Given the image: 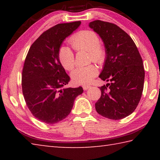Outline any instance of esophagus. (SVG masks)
I'll use <instances>...</instances> for the list:
<instances>
[{"label":"esophagus","instance_id":"esophagus-1","mask_svg":"<svg viewBox=\"0 0 160 160\" xmlns=\"http://www.w3.org/2000/svg\"><path fill=\"white\" fill-rule=\"evenodd\" d=\"M90 85H84L83 86H82V88H83V90H88L89 88H90Z\"/></svg>","mask_w":160,"mask_h":160}]
</instances>
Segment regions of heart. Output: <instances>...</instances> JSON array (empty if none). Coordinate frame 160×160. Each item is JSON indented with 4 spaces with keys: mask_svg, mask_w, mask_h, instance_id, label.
<instances>
[{
    "mask_svg": "<svg viewBox=\"0 0 160 160\" xmlns=\"http://www.w3.org/2000/svg\"><path fill=\"white\" fill-rule=\"evenodd\" d=\"M69 44L75 51H88L89 60L98 64L104 62L107 51L99 44L100 39L97 33L91 30H82L77 32L70 37ZM58 58L65 69L71 70L75 66L74 53L70 48L62 47L58 51ZM98 73V69L94 65L78 67L72 70L71 78L77 84L90 82Z\"/></svg>",
    "mask_w": 160,
    "mask_h": 160,
    "instance_id": "heart-1",
    "label": "heart"
}]
</instances>
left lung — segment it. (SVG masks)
Wrapping results in <instances>:
<instances>
[{"label": "left lung", "instance_id": "obj_1", "mask_svg": "<svg viewBox=\"0 0 160 160\" xmlns=\"http://www.w3.org/2000/svg\"><path fill=\"white\" fill-rule=\"evenodd\" d=\"M89 26L102 38L107 51L99 77L110 82L99 88L102 94L95 109L104 117L123 118L134 112L141 98L145 79L142 58L131 37L115 24L94 20Z\"/></svg>", "mask_w": 160, "mask_h": 160}]
</instances>
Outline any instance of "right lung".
I'll use <instances>...</instances> for the list:
<instances>
[{"mask_svg": "<svg viewBox=\"0 0 160 160\" xmlns=\"http://www.w3.org/2000/svg\"><path fill=\"white\" fill-rule=\"evenodd\" d=\"M80 21L58 24L40 35L29 48L22 74V88L28 109L35 118L56 123L70 113L74 100L83 92L82 87L65 88L70 77L58 58L63 40Z\"/></svg>", "mask_w": 160, "mask_h": 160, "instance_id": "add662e5", "label": "right lung"}]
</instances>
